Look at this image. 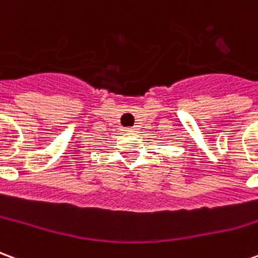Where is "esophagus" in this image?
Masks as SVG:
<instances>
[{
  "label": "esophagus",
  "instance_id": "1",
  "mask_svg": "<svg viewBox=\"0 0 258 258\" xmlns=\"http://www.w3.org/2000/svg\"><path fill=\"white\" fill-rule=\"evenodd\" d=\"M124 131H127V133H135V127H133V128H125Z\"/></svg>",
  "mask_w": 258,
  "mask_h": 258
}]
</instances>
